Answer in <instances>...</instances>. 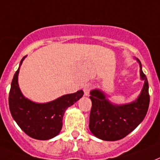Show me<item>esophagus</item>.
<instances>
[{
	"label": "esophagus",
	"mask_w": 160,
	"mask_h": 160,
	"mask_svg": "<svg viewBox=\"0 0 160 160\" xmlns=\"http://www.w3.org/2000/svg\"><path fill=\"white\" fill-rule=\"evenodd\" d=\"M91 89V85L90 84H85L83 86V92H84V95L85 96H88L89 94V91Z\"/></svg>",
	"instance_id": "obj_1"
}]
</instances>
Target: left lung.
Returning <instances> with one entry per match:
<instances>
[{
	"label": "left lung",
	"mask_w": 160,
	"mask_h": 160,
	"mask_svg": "<svg viewBox=\"0 0 160 160\" xmlns=\"http://www.w3.org/2000/svg\"><path fill=\"white\" fill-rule=\"evenodd\" d=\"M139 64L140 79L143 81L140 94L134 101L115 104L107 98L104 92L95 88L90 92L92 108L89 117V129L95 137L105 141H116L124 138L140 124L148 112L149 105L148 79Z\"/></svg>",
	"instance_id": "1"
}]
</instances>
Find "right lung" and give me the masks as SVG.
I'll use <instances>...</instances> for the list:
<instances>
[{
    "mask_svg": "<svg viewBox=\"0 0 160 160\" xmlns=\"http://www.w3.org/2000/svg\"><path fill=\"white\" fill-rule=\"evenodd\" d=\"M25 56L14 74L9 93V108L13 119L27 135L38 140H48L59 134L62 118L68 108L83 95V91L66 94L48 102H35L22 94L18 84V74Z\"/></svg>",
    "mask_w": 160,
    "mask_h": 160,
    "instance_id": "obj_1",
    "label": "right lung"
}]
</instances>
